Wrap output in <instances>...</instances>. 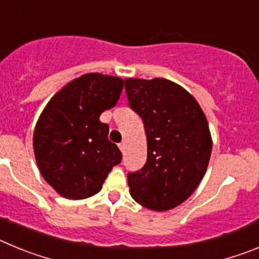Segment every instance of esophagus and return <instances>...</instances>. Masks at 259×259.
Instances as JSON below:
<instances>
[{"instance_id": "34e87169", "label": "esophagus", "mask_w": 259, "mask_h": 259, "mask_svg": "<svg viewBox=\"0 0 259 259\" xmlns=\"http://www.w3.org/2000/svg\"><path fill=\"white\" fill-rule=\"evenodd\" d=\"M119 149L122 150V153H125V149H127V144H125L124 141H122V143L119 144Z\"/></svg>"}]
</instances>
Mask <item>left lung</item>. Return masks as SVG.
<instances>
[{"label": "left lung", "instance_id": "1", "mask_svg": "<svg viewBox=\"0 0 259 259\" xmlns=\"http://www.w3.org/2000/svg\"><path fill=\"white\" fill-rule=\"evenodd\" d=\"M124 89L148 144L144 167L127 175L130 193L148 209H174L206 172L212 146L206 116L193 96L170 80L125 79Z\"/></svg>", "mask_w": 259, "mask_h": 259}]
</instances>
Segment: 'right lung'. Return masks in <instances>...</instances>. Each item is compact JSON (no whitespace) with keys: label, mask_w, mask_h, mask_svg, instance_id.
Returning a JSON list of instances; mask_svg holds the SVG:
<instances>
[{"label":"right lung","mask_w":259,"mask_h":259,"mask_svg":"<svg viewBox=\"0 0 259 259\" xmlns=\"http://www.w3.org/2000/svg\"><path fill=\"white\" fill-rule=\"evenodd\" d=\"M123 80L87 74L72 80L48 102L33 132L41 175L61 196L91 197L101 191L122 153L109 141V125L100 120L118 102Z\"/></svg>","instance_id":"right-lung-1"}]
</instances>
